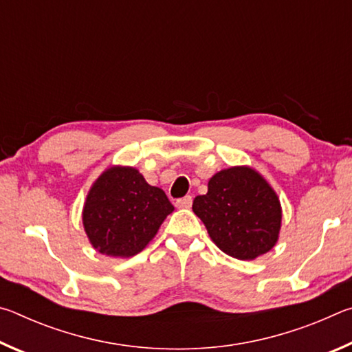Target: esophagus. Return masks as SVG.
<instances>
[{
  "instance_id": "34e87169",
  "label": "esophagus",
  "mask_w": 352,
  "mask_h": 352,
  "mask_svg": "<svg viewBox=\"0 0 352 352\" xmlns=\"http://www.w3.org/2000/svg\"><path fill=\"white\" fill-rule=\"evenodd\" d=\"M190 205H192V197H190V195H184V197L175 201L177 208H190Z\"/></svg>"
}]
</instances>
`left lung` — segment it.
<instances>
[{
	"label": "left lung",
	"instance_id": "8db88e82",
	"mask_svg": "<svg viewBox=\"0 0 352 352\" xmlns=\"http://www.w3.org/2000/svg\"><path fill=\"white\" fill-rule=\"evenodd\" d=\"M192 211L223 253L253 261L275 247L281 230V204L264 177L248 166L212 175L208 192L194 199Z\"/></svg>",
	"mask_w": 352,
	"mask_h": 352
}]
</instances>
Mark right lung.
Returning a JSON list of instances; mask_svg holds the SVG:
<instances>
[{
    "instance_id": "1",
    "label": "right lung",
    "mask_w": 352,
    "mask_h": 352,
    "mask_svg": "<svg viewBox=\"0 0 352 352\" xmlns=\"http://www.w3.org/2000/svg\"><path fill=\"white\" fill-rule=\"evenodd\" d=\"M172 211L164 190L151 186L138 169L113 166L93 183L82 222L99 253L130 258L146 248Z\"/></svg>"
}]
</instances>
